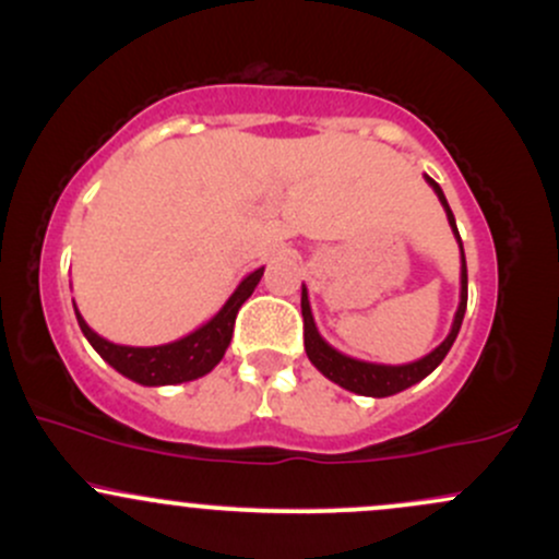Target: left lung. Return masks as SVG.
<instances>
[{"label": "left lung", "instance_id": "left-lung-1", "mask_svg": "<svg viewBox=\"0 0 559 559\" xmlns=\"http://www.w3.org/2000/svg\"><path fill=\"white\" fill-rule=\"evenodd\" d=\"M425 180L429 182V186H432L435 193H438L440 204H443V210H445V217H449L453 236H456V241H459V249H462V294H459V308H456V316H453L449 336H445V340L440 342V345L435 347L432 353H427L425 358L414 360V364H403V366L369 364V360L349 358V355L340 353V349H334L326 340H323L321 334H318L316 321H312L308 289L302 286L305 353H308L310 364L316 366V369L321 371L323 377L331 379L334 384H340V388L355 392V395L390 397V395H395V392L408 390L411 384L421 382V379L429 377V373H432L440 364H443V358L449 355L451 345L456 342L459 329H462L464 310H467V260H464V247H462V238H459V230H456V219H453V212H451L449 201H445L443 190H440V186L432 180V177L425 175Z\"/></svg>", "mask_w": 559, "mask_h": 559}]
</instances>
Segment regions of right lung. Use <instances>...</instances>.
Here are the masks:
<instances>
[{"mask_svg":"<svg viewBox=\"0 0 559 559\" xmlns=\"http://www.w3.org/2000/svg\"><path fill=\"white\" fill-rule=\"evenodd\" d=\"M265 267H257L254 273H249L241 284L236 286V292L230 294L228 302L217 310V316H212L204 326L190 331L182 340L169 342V345H156V347H130V345H116V342L103 340L97 331L87 326V321L82 318V312L76 310V321L82 334L87 336V342L97 349L103 360L108 366H114L116 371L124 373L132 382L145 384V388H164V384H182L193 382V379L210 373L214 366L223 360L225 349L230 345L233 336V323H236L238 310L247 302L254 292V286L260 284Z\"/></svg>","mask_w":559,"mask_h":559,"instance_id":"right-lung-1","label":"right lung"}]
</instances>
